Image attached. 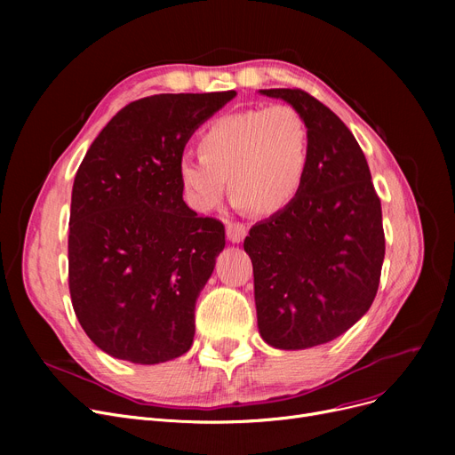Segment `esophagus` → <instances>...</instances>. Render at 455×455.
<instances>
[{"instance_id": "esophagus-1", "label": "esophagus", "mask_w": 455, "mask_h": 455, "mask_svg": "<svg viewBox=\"0 0 455 455\" xmlns=\"http://www.w3.org/2000/svg\"><path fill=\"white\" fill-rule=\"evenodd\" d=\"M247 235V227L243 223H227V237L232 243H242Z\"/></svg>"}]
</instances>
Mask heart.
<instances>
[{
	"label": "heart",
	"mask_w": 455,
	"mask_h": 455,
	"mask_svg": "<svg viewBox=\"0 0 455 455\" xmlns=\"http://www.w3.org/2000/svg\"><path fill=\"white\" fill-rule=\"evenodd\" d=\"M199 151L179 160V180L191 208H218L230 180L235 206L269 215L300 194L309 131L291 105L247 108L213 119L199 138Z\"/></svg>",
	"instance_id": "b5f03b06"
}]
</instances>
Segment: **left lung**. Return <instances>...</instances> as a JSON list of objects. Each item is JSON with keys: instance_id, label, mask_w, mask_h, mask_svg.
Here are the masks:
<instances>
[{"instance_id": "8db88e82", "label": "left lung", "mask_w": 455, "mask_h": 455, "mask_svg": "<svg viewBox=\"0 0 455 455\" xmlns=\"http://www.w3.org/2000/svg\"><path fill=\"white\" fill-rule=\"evenodd\" d=\"M259 93L290 103L309 131L300 194L243 242L261 339L302 350L339 338L369 312L386 254L381 204L365 155L336 114L299 88Z\"/></svg>"}]
</instances>
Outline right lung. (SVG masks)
Wrapping results in <instances>:
<instances>
[{
	"label": "right lung",
	"mask_w": 455,
	"mask_h": 455,
	"mask_svg": "<svg viewBox=\"0 0 455 455\" xmlns=\"http://www.w3.org/2000/svg\"><path fill=\"white\" fill-rule=\"evenodd\" d=\"M235 92L160 93L119 110L71 189L69 295L86 336L117 360L155 365L189 350L196 302L225 227L182 199L179 160Z\"/></svg>",
	"instance_id": "1"
}]
</instances>
